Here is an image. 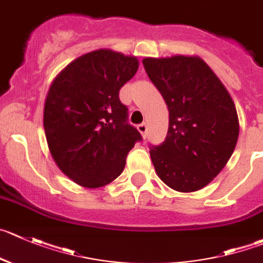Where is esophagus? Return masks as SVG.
<instances>
[{
    "instance_id": "obj_1",
    "label": "esophagus",
    "mask_w": 263,
    "mask_h": 263,
    "mask_svg": "<svg viewBox=\"0 0 263 263\" xmlns=\"http://www.w3.org/2000/svg\"><path fill=\"white\" fill-rule=\"evenodd\" d=\"M137 127H138L139 133H141L142 136H146V133H147V125L144 124V122H142V124H139Z\"/></svg>"
}]
</instances>
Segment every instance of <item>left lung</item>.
I'll list each match as a JSON object with an SVG mask.
<instances>
[{
  "instance_id": "obj_1",
  "label": "left lung",
  "mask_w": 263,
  "mask_h": 263,
  "mask_svg": "<svg viewBox=\"0 0 263 263\" xmlns=\"http://www.w3.org/2000/svg\"><path fill=\"white\" fill-rule=\"evenodd\" d=\"M143 66L169 109L165 141L149 147L155 171L176 191H197L223 169L236 146L234 101L199 57L146 58Z\"/></svg>"
}]
</instances>
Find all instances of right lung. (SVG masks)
Returning <instances> with one entry per match:
<instances>
[{
	"label": "right lung",
	"instance_id": "right-lung-1",
	"mask_svg": "<svg viewBox=\"0 0 263 263\" xmlns=\"http://www.w3.org/2000/svg\"><path fill=\"white\" fill-rule=\"evenodd\" d=\"M137 69L134 57L96 50L69 63L50 86L44 109L47 146L59 169L80 186L97 189L117 178L142 141L119 98Z\"/></svg>",
	"mask_w": 263,
	"mask_h": 263
}]
</instances>
